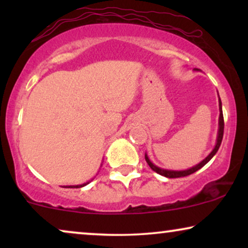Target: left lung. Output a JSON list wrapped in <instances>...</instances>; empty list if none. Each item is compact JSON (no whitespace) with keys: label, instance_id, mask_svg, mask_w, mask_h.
Returning a JSON list of instances; mask_svg holds the SVG:
<instances>
[{"label":"left lung","instance_id":"8db88e82","mask_svg":"<svg viewBox=\"0 0 248 248\" xmlns=\"http://www.w3.org/2000/svg\"><path fill=\"white\" fill-rule=\"evenodd\" d=\"M195 70L198 71V69H195ZM218 96H219V94H218ZM219 111H220V115H219V127H218V135H217L216 145H215V148H213V150L210 152L208 157H205L201 162H199L198 165L193 166V167L188 168V169H185V170H170V169L160 168V167H158V166H155V165L152 164L151 160L148 157V155L145 154V155H144L145 161L148 162V165L150 166V168L152 169V170L155 171L159 175L165 176V177H167V178H178V177H184V176L191 175V174H193V172L198 171L199 169H201L204 165L208 164V162L213 158V155L217 154V151L219 150V147H220V144H221L222 137H223V127H225V123H223L222 105H221V100H220V97H219Z\"/></svg>","mask_w":248,"mask_h":248}]
</instances>
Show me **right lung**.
I'll list each match as a JSON object with an SVG mask.
<instances>
[{
	"mask_svg": "<svg viewBox=\"0 0 248 248\" xmlns=\"http://www.w3.org/2000/svg\"><path fill=\"white\" fill-rule=\"evenodd\" d=\"M87 184H89V182L84 183V184H81V185H70V186H64V187H67V188H80V187H83V186H86Z\"/></svg>",
	"mask_w": 248,
	"mask_h": 248,
	"instance_id": "add662e5",
	"label": "right lung"
}]
</instances>
